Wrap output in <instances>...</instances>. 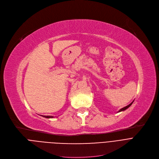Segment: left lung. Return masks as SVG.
I'll return each mask as SVG.
<instances>
[{
  "label": "left lung",
  "mask_w": 159,
  "mask_h": 159,
  "mask_svg": "<svg viewBox=\"0 0 159 159\" xmlns=\"http://www.w3.org/2000/svg\"><path fill=\"white\" fill-rule=\"evenodd\" d=\"M132 103H133V102H131V104H129V105H128L127 106H126V107H124L122 108V109H120V110H119V112H120V111H124V110H126V109H128V107H129V106H130L132 104Z\"/></svg>",
  "instance_id": "1"
}]
</instances>
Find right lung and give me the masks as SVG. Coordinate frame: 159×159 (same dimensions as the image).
Returning a JSON list of instances; mask_svg holds the SVG:
<instances>
[{"instance_id":"obj_1","label":"right lung","mask_w":159,"mask_h":159,"mask_svg":"<svg viewBox=\"0 0 159 159\" xmlns=\"http://www.w3.org/2000/svg\"><path fill=\"white\" fill-rule=\"evenodd\" d=\"M44 116V117H46V118H53V116Z\"/></svg>"}]
</instances>
